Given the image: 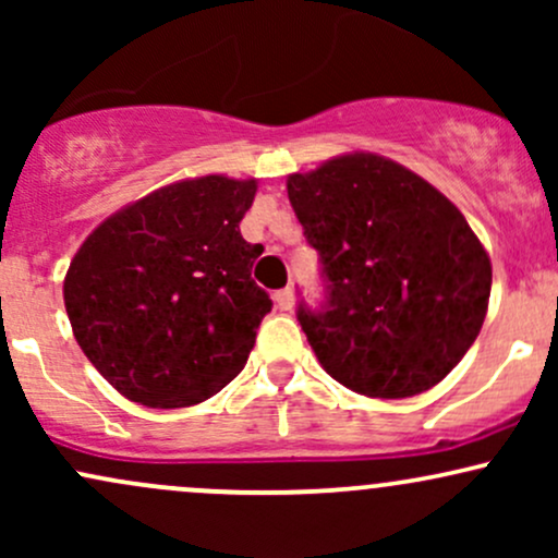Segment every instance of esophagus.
I'll use <instances>...</instances> for the list:
<instances>
[{"label":"esophagus","mask_w":558,"mask_h":558,"mask_svg":"<svg viewBox=\"0 0 558 558\" xmlns=\"http://www.w3.org/2000/svg\"><path fill=\"white\" fill-rule=\"evenodd\" d=\"M293 288H283V291H278L275 293V304H278V310L280 312H288V310H293Z\"/></svg>","instance_id":"esophagus-1"}]
</instances>
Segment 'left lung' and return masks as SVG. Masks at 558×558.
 I'll list each match as a JSON object with an SVG mask.
<instances>
[{
	"label": "left lung",
	"instance_id": "1",
	"mask_svg": "<svg viewBox=\"0 0 558 558\" xmlns=\"http://www.w3.org/2000/svg\"><path fill=\"white\" fill-rule=\"evenodd\" d=\"M319 254L325 301L299 325L325 373L369 399H407L462 362L490 296V259L464 215L412 170L377 155L288 178Z\"/></svg>",
	"mask_w": 558,
	"mask_h": 558
}]
</instances>
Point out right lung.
Listing matches in <instances>:
<instances>
[{
    "mask_svg": "<svg viewBox=\"0 0 558 558\" xmlns=\"http://www.w3.org/2000/svg\"><path fill=\"white\" fill-rule=\"evenodd\" d=\"M257 181L165 185L83 241L65 310L88 362L125 399L155 409L207 401L241 373L272 310L252 280L259 243L239 222Z\"/></svg>",
    "mask_w": 558,
    "mask_h": 558,
    "instance_id": "obj_1",
    "label": "right lung"
}]
</instances>
